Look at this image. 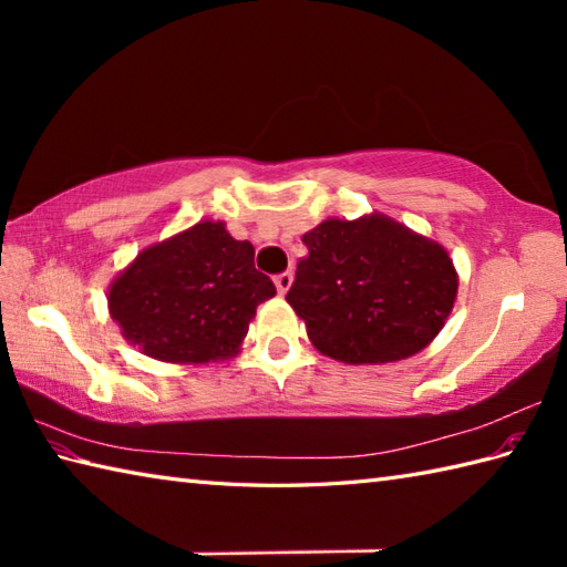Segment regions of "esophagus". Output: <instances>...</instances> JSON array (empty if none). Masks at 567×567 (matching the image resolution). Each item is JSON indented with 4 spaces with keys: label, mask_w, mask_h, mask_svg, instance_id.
Listing matches in <instances>:
<instances>
[{
    "label": "esophagus",
    "mask_w": 567,
    "mask_h": 567,
    "mask_svg": "<svg viewBox=\"0 0 567 567\" xmlns=\"http://www.w3.org/2000/svg\"><path fill=\"white\" fill-rule=\"evenodd\" d=\"M290 285H292V272L275 275V287H277V292H280V295H285L287 290H290Z\"/></svg>",
    "instance_id": "1"
}]
</instances>
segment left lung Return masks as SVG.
<instances>
[{"label":"left lung","instance_id":"1","mask_svg":"<svg viewBox=\"0 0 567 567\" xmlns=\"http://www.w3.org/2000/svg\"><path fill=\"white\" fill-rule=\"evenodd\" d=\"M287 302L323 355L392 363L433 341L453 309L457 277L439 244L388 216L329 219L302 236Z\"/></svg>","mask_w":567,"mask_h":567}]
</instances>
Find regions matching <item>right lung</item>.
<instances>
[{
  "label": "right lung",
  "instance_id": "right-lung-1",
  "mask_svg": "<svg viewBox=\"0 0 567 567\" xmlns=\"http://www.w3.org/2000/svg\"><path fill=\"white\" fill-rule=\"evenodd\" d=\"M256 250L221 221H202L146 248L110 290L112 319L143 353L165 363H209L238 351L248 321L275 295Z\"/></svg>",
  "mask_w": 567,
  "mask_h": 567
}]
</instances>
